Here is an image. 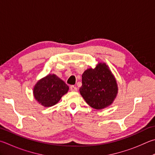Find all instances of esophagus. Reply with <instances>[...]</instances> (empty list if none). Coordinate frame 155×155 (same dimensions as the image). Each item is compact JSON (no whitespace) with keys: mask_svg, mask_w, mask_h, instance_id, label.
I'll list each match as a JSON object with an SVG mask.
<instances>
[{"mask_svg":"<svg viewBox=\"0 0 155 155\" xmlns=\"http://www.w3.org/2000/svg\"><path fill=\"white\" fill-rule=\"evenodd\" d=\"M70 90H71L72 91H77V87L74 86V85L70 86Z\"/></svg>","mask_w":155,"mask_h":155,"instance_id":"34e87169","label":"esophagus"}]
</instances>
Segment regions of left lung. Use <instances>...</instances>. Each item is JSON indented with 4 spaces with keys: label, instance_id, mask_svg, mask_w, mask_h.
<instances>
[{
    "label": "left lung",
    "instance_id": "left-lung-1",
    "mask_svg": "<svg viewBox=\"0 0 155 155\" xmlns=\"http://www.w3.org/2000/svg\"><path fill=\"white\" fill-rule=\"evenodd\" d=\"M79 91L90 106L102 110L110 106L116 98L117 80L106 63H98L95 68H89L83 72Z\"/></svg>",
    "mask_w": 155,
    "mask_h": 155
}]
</instances>
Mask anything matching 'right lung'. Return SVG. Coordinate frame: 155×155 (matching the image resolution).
<instances>
[{
    "instance_id": "add662e5",
    "label": "right lung",
    "mask_w": 155,
    "mask_h": 155,
    "mask_svg": "<svg viewBox=\"0 0 155 155\" xmlns=\"http://www.w3.org/2000/svg\"><path fill=\"white\" fill-rule=\"evenodd\" d=\"M68 90V86L57 75L49 74L35 84L33 95L41 105L51 107L56 104Z\"/></svg>"
}]
</instances>
